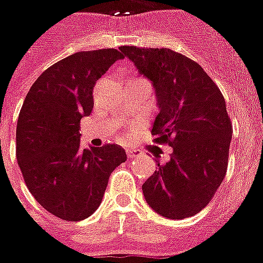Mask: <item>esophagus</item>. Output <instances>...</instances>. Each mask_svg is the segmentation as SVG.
<instances>
[{"instance_id":"esophagus-1","label":"esophagus","mask_w":263,"mask_h":263,"mask_svg":"<svg viewBox=\"0 0 263 263\" xmlns=\"http://www.w3.org/2000/svg\"><path fill=\"white\" fill-rule=\"evenodd\" d=\"M139 151L138 150H127V157L128 158H136L139 155Z\"/></svg>"}]
</instances>
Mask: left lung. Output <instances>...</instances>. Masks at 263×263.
I'll return each mask as SVG.
<instances>
[{
	"label": "left lung",
	"mask_w": 263,
	"mask_h": 263,
	"mask_svg": "<svg viewBox=\"0 0 263 263\" xmlns=\"http://www.w3.org/2000/svg\"><path fill=\"white\" fill-rule=\"evenodd\" d=\"M153 82L159 113L154 142L173 147L170 161L143 183L147 204L168 219L194 216L223 182L232 124L220 89L202 67L170 48L120 47Z\"/></svg>",
	"instance_id": "8db88e82"
}]
</instances>
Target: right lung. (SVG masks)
<instances>
[{"mask_svg": "<svg viewBox=\"0 0 263 263\" xmlns=\"http://www.w3.org/2000/svg\"><path fill=\"white\" fill-rule=\"evenodd\" d=\"M123 55L80 51L42 72L21 106L16 157L25 185L43 208L66 221L100 206L110 173L127 159L117 144L81 146V119L93 109V87Z\"/></svg>", "mask_w": 263, "mask_h": 263, "instance_id": "right-lung-1", "label": "right lung"}]
</instances>
